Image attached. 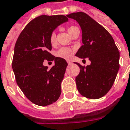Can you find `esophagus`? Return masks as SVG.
Masks as SVG:
<instances>
[{
  "instance_id": "1",
  "label": "esophagus",
  "mask_w": 130,
  "mask_h": 130,
  "mask_svg": "<svg viewBox=\"0 0 130 130\" xmlns=\"http://www.w3.org/2000/svg\"><path fill=\"white\" fill-rule=\"evenodd\" d=\"M67 63H68V64H72V62H71V61H67Z\"/></svg>"
}]
</instances>
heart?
Segmentation results:
<instances>
[{
  "label": "heart",
  "instance_id": "b5f03b06",
  "mask_svg": "<svg viewBox=\"0 0 130 130\" xmlns=\"http://www.w3.org/2000/svg\"><path fill=\"white\" fill-rule=\"evenodd\" d=\"M76 29H78L76 26H71L68 28V32L70 35L72 32L75 31ZM49 42L51 45H54L56 43V35L55 32H52L49 37ZM75 51V48L73 47H64L60 48L56 53V55L58 57L60 58H63L65 60H70L72 58Z\"/></svg>",
  "mask_w": 130,
  "mask_h": 130
}]
</instances>
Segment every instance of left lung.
I'll list each match as a JSON object with an SVG mask.
<instances>
[{
  "instance_id": "8db88e82",
  "label": "left lung",
  "mask_w": 130,
  "mask_h": 130,
  "mask_svg": "<svg viewBox=\"0 0 130 130\" xmlns=\"http://www.w3.org/2000/svg\"><path fill=\"white\" fill-rule=\"evenodd\" d=\"M79 23L82 30L83 45L76 52L80 58H88L87 66L76 63L80 68L76 76L77 89L89 99H98L112 87L119 69V51L110 33L83 12L67 15Z\"/></svg>"
}]
</instances>
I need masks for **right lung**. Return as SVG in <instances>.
<instances>
[{
    "label": "right lung",
    "mask_w": 130,
    "mask_h": 130,
    "mask_svg": "<svg viewBox=\"0 0 130 130\" xmlns=\"http://www.w3.org/2000/svg\"><path fill=\"white\" fill-rule=\"evenodd\" d=\"M68 21L62 15H40L29 22L16 41L12 62L17 84L32 103L45 106L56 102L61 94V83L68 66L63 58L49 51V37L56 27ZM45 59L55 61L48 69Z\"/></svg>",
    "instance_id": "1"
}]
</instances>
